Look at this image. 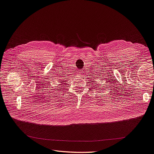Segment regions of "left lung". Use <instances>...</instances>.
Masks as SVG:
<instances>
[{
  "label": "left lung",
  "mask_w": 154,
  "mask_h": 154,
  "mask_svg": "<svg viewBox=\"0 0 154 154\" xmlns=\"http://www.w3.org/2000/svg\"><path fill=\"white\" fill-rule=\"evenodd\" d=\"M96 84H97V83H96ZM97 84H98V83H97ZM93 84H94V83H93ZM96 85H97V86H98V87H99V85H98V84H96ZM96 85H95V86H96ZM95 86H94V87H95ZM105 87H104V88H105Z\"/></svg>",
  "instance_id": "8db88e82"
}]
</instances>
